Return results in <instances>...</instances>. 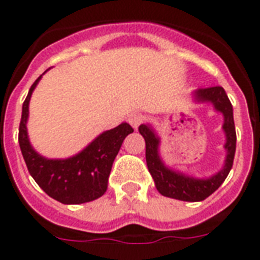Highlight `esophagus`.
<instances>
[{"label":"esophagus","instance_id":"esophagus-1","mask_svg":"<svg viewBox=\"0 0 260 260\" xmlns=\"http://www.w3.org/2000/svg\"><path fill=\"white\" fill-rule=\"evenodd\" d=\"M128 121H129V124L132 125L135 129H138V126L145 122V117H143L142 114H131Z\"/></svg>","mask_w":260,"mask_h":260}]
</instances>
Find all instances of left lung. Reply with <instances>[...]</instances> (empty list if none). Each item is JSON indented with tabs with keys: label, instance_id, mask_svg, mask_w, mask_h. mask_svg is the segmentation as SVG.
Returning <instances> with one entry per match:
<instances>
[{
	"label": "left lung",
	"instance_id": "8db88e82",
	"mask_svg": "<svg viewBox=\"0 0 260 260\" xmlns=\"http://www.w3.org/2000/svg\"><path fill=\"white\" fill-rule=\"evenodd\" d=\"M193 99L198 103H212L216 111H220L224 117L223 131L225 134V150L227 156L224 160L223 169L217 174L209 178H193L185 175L180 171L169 169L158 154L160 139L156 132L149 125H141L139 132L146 142V163L149 173L152 174L157 191L163 196L178 199L184 202H201L205 201L207 196L221 185L227 178L230 170L233 167L235 154V135L234 115H233V106L229 100V96L221 86H212L205 89H198L193 93Z\"/></svg>",
	"mask_w": 260,
	"mask_h": 260
}]
</instances>
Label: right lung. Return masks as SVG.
Segmentation results:
<instances>
[{
    "label": "right lung",
    "instance_id": "1",
    "mask_svg": "<svg viewBox=\"0 0 260 260\" xmlns=\"http://www.w3.org/2000/svg\"><path fill=\"white\" fill-rule=\"evenodd\" d=\"M42 76L31 85L22 107L19 124V146L29 173L48 196L64 205H79L91 202L107 191L108 177L114 158L118 154L132 126L122 122L113 129L103 132L90 145L69 158H46L31 147L27 138V117L31 93Z\"/></svg>",
    "mask_w": 260,
    "mask_h": 260
}]
</instances>
